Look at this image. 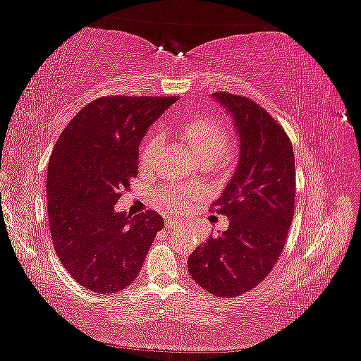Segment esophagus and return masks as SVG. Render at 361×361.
Instances as JSON below:
<instances>
[{"label": "esophagus", "mask_w": 361, "mask_h": 361, "mask_svg": "<svg viewBox=\"0 0 361 361\" xmlns=\"http://www.w3.org/2000/svg\"><path fill=\"white\" fill-rule=\"evenodd\" d=\"M181 224H183L181 219H170V218L166 219V226L169 229H176V228H180Z\"/></svg>", "instance_id": "34e87169"}]
</instances>
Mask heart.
Instances as JSON below:
<instances>
[{
	"mask_svg": "<svg viewBox=\"0 0 361 361\" xmlns=\"http://www.w3.org/2000/svg\"><path fill=\"white\" fill-rule=\"evenodd\" d=\"M180 133L200 161L213 162L226 156L229 135L223 122L205 118V116H194V118H189L183 122L180 126ZM161 145L162 137L159 133H152V135L146 138L143 148L140 151V164H142V167H149L154 164ZM197 189L175 186L169 188L167 191L159 192L157 200L166 205L167 209L178 212L197 199Z\"/></svg>",
	"mask_w": 361,
	"mask_h": 361,
	"instance_id": "heart-1",
	"label": "heart"
}]
</instances>
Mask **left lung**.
Listing matches in <instances>:
<instances>
[{
    "instance_id": "1",
    "label": "left lung",
    "mask_w": 361,
    "mask_h": 361,
    "mask_svg": "<svg viewBox=\"0 0 361 361\" xmlns=\"http://www.w3.org/2000/svg\"><path fill=\"white\" fill-rule=\"evenodd\" d=\"M239 133V164L213 212L229 228L194 250L188 271L219 298H234L264 280L282 255L295 215V152L283 127L247 97L216 92Z\"/></svg>"
}]
</instances>
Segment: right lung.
Segmentation results:
<instances>
[{
	"label": "right lung",
	"mask_w": 361,
	"mask_h": 361,
	"mask_svg": "<svg viewBox=\"0 0 361 361\" xmlns=\"http://www.w3.org/2000/svg\"><path fill=\"white\" fill-rule=\"evenodd\" d=\"M176 97H100L60 133L47 166L54 248L79 285L100 295L133 283L164 219L116 212L138 173V145Z\"/></svg>",
	"instance_id": "right-lung-1"
}]
</instances>
